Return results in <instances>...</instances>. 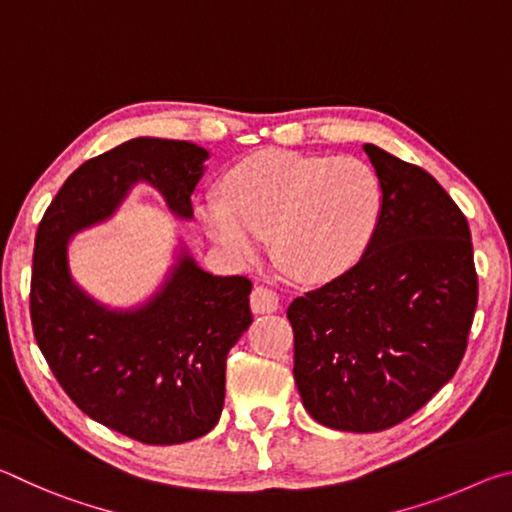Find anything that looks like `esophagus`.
Returning a JSON list of instances; mask_svg holds the SVG:
<instances>
[{
	"mask_svg": "<svg viewBox=\"0 0 512 512\" xmlns=\"http://www.w3.org/2000/svg\"><path fill=\"white\" fill-rule=\"evenodd\" d=\"M250 307H253L255 314H273L280 307V298L271 289L255 287L253 293H250Z\"/></svg>",
	"mask_w": 512,
	"mask_h": 512,
	"instance_id": "obj_1",
	"label": "esophagus"
}]
</instances>
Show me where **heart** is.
Masks as SVG:
<instances>
[{"label":"heart","mask_w":512,"mask_h":512,"mask_svg":"<svg viewBox=\"0 0 512 512\" xmlns=\"http://www.w3.org/2000/svg\"><path fill=\"white\" fill-rule=\"evenodd\" d=\"M381 185L366 162L262 151L223 180V201L198 207L201 223L232 262H253L271 237L275 262L302 282L341 275L368 248Z\"/></svg>","instance_id":"heart-1"}]
</instances>
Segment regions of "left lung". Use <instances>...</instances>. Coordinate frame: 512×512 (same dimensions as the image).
Here are the masks:
<instances>
[{
  "instance_id": "8db88e82",
  "label": "left lung",
  "mask_w": 512,
  "mask_h": 512,
  "mask_svg": "<svg viewBox=\"0 0 512 512\" xmlns=\"http://www.w3.org/2000/svg\"><path fill=\"white\" fill-rule=\"evenodd\" d=\"M363 151L381 185L375 235L350 271L287 309L302 404L354 433L395 427L454 377L479 298L458 205L424 169Z\"/></svg>"
}]
</instances>
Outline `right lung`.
I'll list each match as a JSON object with an SVG mask.
<instances>
[{"instance_id": "1", "label": "right lung", "mask_w": 512, "mask_h": 512, "mask_svg": "<svg viewBox=\"0 0 512 512\" xmlns=\"http://www.w3.org/2000/svg\"><path fill=\"white\" fill-rule=\"evenodd\" d=\"M210 158L203 146L137 137L83 162L38 225L31 323L38 348L72 402L92 420L146 445H180L214 429L225 359L253 323L241 275H212L185 248L140 307L110 309L69 271V239L117 212L137 183L162 194L178 219Z\"/></svg>"}]
</instances>
